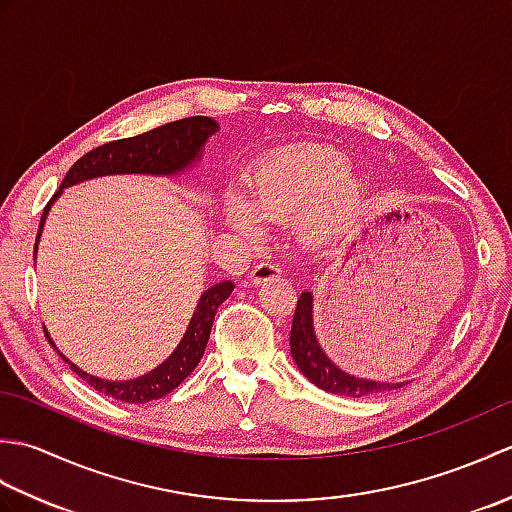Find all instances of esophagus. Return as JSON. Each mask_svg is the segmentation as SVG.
Wrapping results in <instances>:
<instances>
[{
	"instance_id": "34e87169",
	"label": "esophagus",
	"mask_w": 512,
	"mask_h": 512,
	"mask_svg": "<svg viewBox=\"0 0 512 512\" xmlns=\"http://www.w3.org/2000/svg\"><path fill=\"white\" fill-rule=\"evenodd\" d=\"M281 277V268L275 262H262L250 270V281L253 284H264V281Z\"/></svg>"
}]
</instances>
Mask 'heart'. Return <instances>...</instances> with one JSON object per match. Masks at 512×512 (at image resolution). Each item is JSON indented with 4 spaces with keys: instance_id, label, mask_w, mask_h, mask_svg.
<instances>
[{
    "instance_id": "1",
    "label": "heart",
    "mask_w": 512,
    "mask_h": 512,
    "mask_svg": "<svg viewBox=\"0 0 512 512\" xmlns=\"http://www.w3.org/2000/svg\"><path fill=\"white\" fill-rule=\"evenodd\" d=\"M248 202H226V220L248 237L264 235L266 222L303 215V235L328 242L352 224L363 191L352 180V165L332 149H299L266 158L246 173Z\"/></svg>"
}]
</instances>
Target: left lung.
Here are the masks:
<instances>
[{"label":"left lung","mask_w":512,"mask_h":512,"mask_svg":"<svg viewBox=\"0 0 512 512\" xmlns=\"http://www.w3.org/2000/svg\"><path fill=\"white\" fill-rule=\"evenodd\" d=\"M290 352H292V358H295L297 367L312 380L314 385L336 396L363 398V396L378 394V391H385V389L402 387V385L376 383V380L350 376L330 361L328 354L321 350L317 336H314L310 292H303V295L297 299L295 317H292V330H290Z\"/></svg>","instance_id":"1"}]
</instances>
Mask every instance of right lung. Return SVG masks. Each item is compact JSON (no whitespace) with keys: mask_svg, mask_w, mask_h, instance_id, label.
<instances>
[{"mask_svg":"<svg viewBox=\"0 0 512 512\" xmlns=\"http://www.w3.org/2000/svg\"><path fill=\"white\" fill-rule=\"evenodd\" d=\"M215 129H217V123L213 118L189 116V118H182V121L160 125L145 134L112 140V143L96 147L76 160L70 167V171L65 173L61 189L72 187V184L90 180V178L112 176V173H151V176H171V173L187 169L195 158H200L202 145L206 143V138L215 132ZM59 193L61 191L54 193L46 209H43L37 242H39L41 226H43V220H46L50 204ZM35 255H37V244H35ZM233 288H235L233 281H220V284H215L206 290L200 297L198 308H195L191 317L189 330L184 332L176 352H173L160 367H156L154 372H149L136 380H123V383H116V380H103V378L85 374L83 369L70 363L68 358L54 347L48 334L46 336L63 361L70 365L72 372L76 376H81L85 383L94 387L96 391H101V394L121 402H134V405L136 402L158 400L162 396H167L169 391L176 389L182 380L187 378L195 367H198L200 358L206 350V343H209L215 312L228 299Z\"/></svg>","mask_w":512,"mask_h":512,"instance_id":"1","label":"right lung"}]
</instances>
